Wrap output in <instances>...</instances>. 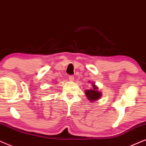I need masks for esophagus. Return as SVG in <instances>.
<instances>
[{"label":"esophagus","mask_w":146,"mask_h":146,"mask_svg":"<svg viewBox=\"0 0 146 146\" xmlns=\"http://www.w3.org/2000/svg\"><path fill=\"white\" fill-rule=\"evenodd\" d=\"M69 79L70 81H73V80H74V76L73 75H69Z\"/></svg>","instance_id":"1"}]
</instances>
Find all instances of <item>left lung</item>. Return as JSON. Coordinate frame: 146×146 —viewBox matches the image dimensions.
<instances>
[{
  "label": "left lung",
  "instance_id": "left-lung-1",
  "mask_svg": "<svg viewBox=\"0 0 146 146\" xmlns=\"http://www.w3.org/2000/svg\"><path fill=\"white\" fill-rule=\"evenodd\" d=\"M93 89H89V90L85 91V94H86V96L89 100L96 101V100H98V99H100L101 96H102V94H101L100 91L97 90L98 88H97L95 85H93Z\"/></svg>",
  "mask_w": 146,
  "mask_h": 146
}]
</instances>
